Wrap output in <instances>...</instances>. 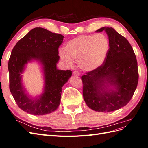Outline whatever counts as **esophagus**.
<instances>
[{"label": "esophagus", "mask_w": 148, "mask_h": 148, "mask_svg": "<svg viewBox=\"0 0 148 148\" xmlns=\"http://www.w3.org/2000/svg\"><path fill=\"white\" fill-rule=\"evenodd\" d=\"M73 75H77V76H79V73L78 72V71L77 70H75V71H73Z\"/></svg>", "instance_id": "esophagus-1"}]
</instances>
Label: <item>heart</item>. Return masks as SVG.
I'll use <instances>...</instances> for the list:
<instances>
[{
    "mask_svg": "<svg viewBox=\"0 0 148 148\" xmlns=\"http://www.w3.org/2000/svg\"><path fill=\"white\" fill-rule=\"evenodd\" d=\"M110 49L109 39L106 35H81L70 40L65 46V51H59L60 59L69 66L78 62L80 69L90 72L104 64Z\"/></svg>",
    "mask_w": 148,
    "mask_h": 148,
    "instance_id": "b5f03b06",
    "label": "heart"
}]
</instances>
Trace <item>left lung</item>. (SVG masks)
<instances>
[{"instance_id": "8db88e82", "label": "left lung", "mask_w": 148, "mask_h": 148, "mask_svg": "<svg viewBox=\"0 0 148 148\" xmlns=\"http://www.w3.org/2000/svg\"><path fill=\"white\" fill-rule=\"evenodd\" d=\"M109 37L110 49L99 69L82 77L84 100L97 112H111L126 106L138 82V64L131 44L113 28L102 27Z\"/></svg>"}]
</instances>
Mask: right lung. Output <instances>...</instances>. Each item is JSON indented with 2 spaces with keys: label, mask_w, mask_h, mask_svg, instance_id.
Returning <instances> with one entry per match:
<instances>
[{
  "label": "right lung",
  "mask_w": 148,
  "mask_h": 148,
  "mask_svg": "<svg viewBox=\"0 0 148 148\" xmlns=\"http://www.w3.org/2000/svg\"><path fill=\"white\" fill-rule=\"evenodd\" d=\"M64 36L42 28L31 29L13 47L8 60L9 88L21 109L35 115L55 111L60 103L62 88L71 76V71L57 69L59 49ZM33 60L42 65L45 78L43 92L31 98L22 83V73L25 65Z\"/></svg>",
  "instance_id": "right-lung-1"
}]
</instances>
